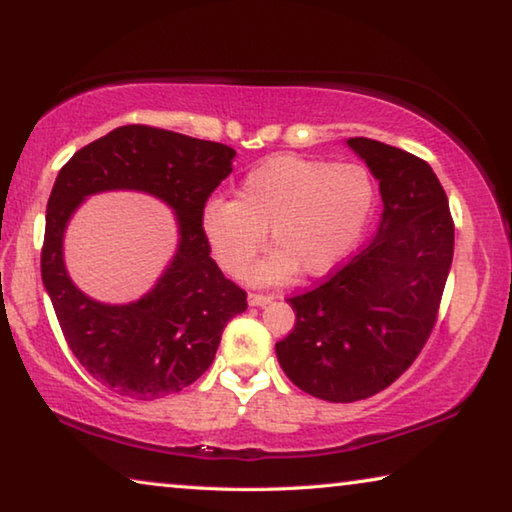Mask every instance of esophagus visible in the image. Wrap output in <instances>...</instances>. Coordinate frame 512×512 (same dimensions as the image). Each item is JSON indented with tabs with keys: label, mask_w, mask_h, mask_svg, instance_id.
Returning a JSON list of instances; mask_svg holds the SVG:
<instances>
[{
	"label": "esophagus",
	"mask_w": 512,
	"mask_h": 512,
	"mask_svg": "<svg viewBox=\"0 0 512 512\" xmlns=\"http://www.w3.org/2000/svg\"><path fill=\"white\" fill-rule=\"evenodd\" d=\"M271 300H273L271 293H250V296H248V302H250V305H253V307H264V305H268V302H271Z\"/></svg>",
	"instance_id": "esophagus-1"
}]
</instances>
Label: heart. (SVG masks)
<instances>
[{
	"instance_id": "heart-1",
	"label": "heart",
	"mask_w": 512,
	"mask_h": 512,
	"mask_svg": "<svg viewBox=\"0 0 512 512\" xmlns=\"http://www.w3.org/2000/svg\"><path fill=\"white\" fill-rule=\"evenodd\" d=\"M375 183L357 162L273 155L241 180L237 201L212 198L203 230L228 273H244L266 241L275 250L250 277L289 280L296 268L323 275L341 264L370 221Z\"/></svg>"
}]
</instances>
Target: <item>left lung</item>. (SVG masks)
Instances as JSON below:
<instances>
[{"label": "left lung", "instance_id": "left-lung-1", "mask_svg": "<svg viewBox=\"0 0 512 512\" xmlns=\"http://www.w3.org/2000/svg\"><path fill=\"white\" fill-rule=\"evenodd\" d=\"M348 144L379 180V228L318 287L287 298L296 327L275 343L293 384L327 402L366 400L409 370L454 257V219L429 164L368 137Z\"/></svg>", "mask_w": 512, "mask_h": 512}]
</instances>
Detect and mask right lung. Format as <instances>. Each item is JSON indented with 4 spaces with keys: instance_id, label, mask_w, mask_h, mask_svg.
I'll list each match as a JSON object with an SVG mask.
<instances>
[{
    "instance_id": "add662e5",
    "label": "right lung",
    "mask_w": 512,
    "mask_h": 512,
    "mask_svg": "<svg viewBox=\"0 0 512 512\" xmlns=\"http://www.w3.org/2000/svg\"><path fill=\"white\" fill-rule=\"evenodd\" d=\"M237 151L164 128L131 124L76 151L47 203L42 282L63 336L90 375L119 395L155 400L183 391L210 368L223 327L246 311V291L210 257L203 210ZM140 188L179 214L181 244L156 289L131 306H101L76 290L62 264V232L85 195Z\"/></svg>"
}]
</instances>
